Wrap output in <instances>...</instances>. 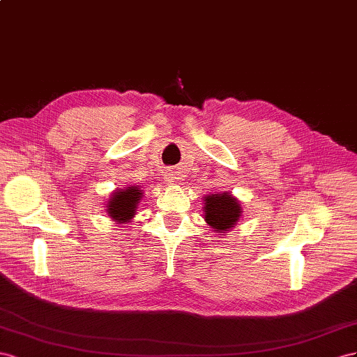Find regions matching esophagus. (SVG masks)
Returning <instances> with one entry per match:
<instances>
[{
  "label": "esophagus",
  "mask_w": 357,
  "mask_h": 357,
  "mask_svg": "<svg viewBox=\"0 0 357 357\" xmlns=\"http://www.w3.org/2000/svg\"><path fill=\"white\" fill-rule=\"evenodd\" d=\"M178 179V172L175 170H166L165 172V181L167 182V184H172V182H175Z\"/></svg>",
  "instance_id": "esophagus-1"
}]
</instances>
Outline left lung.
<instances>
[{
  "label": "left lung",
  "mask_w": 357,
  "mask_h": 357,
  "mask_svg": "<svg viewBox=\"0 0 357 357\" xmlns=\"http://www.w3.org/2000/svg\"><path fill=\"white\" fill-rule=\"evenodd\" d=\"M205 221L213 229L215 233H226L235 227L239 221L242 208L238 199L229 192L221 195H209L205 197Z\"/></svg>",
  "instance_id": "left-lung-1"
}]
</instances>
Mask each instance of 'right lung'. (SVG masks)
<instances>
[{
    "label": "right lung",
    "instance_id": "1",
    "mask_svg": "<svg viewBox=\"0 0 357 357\" xmlns=\"http://www.w3.org/2000/svg\"><path fill=\"white\" fill-rule=\"evenodd\" d=\"M140 199L142 190L137 187H126L114 191L107 202L109 217L116 221V224L128 222L135 217Z\"/></svg>",
    "mask_w": 357,
    "mask_h": 357
}]
</instances>
